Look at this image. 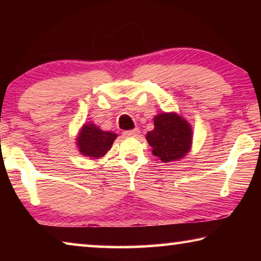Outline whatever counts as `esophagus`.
<instances>
[{"label":"esophagus","mask_w":261,"mask_h":261,"mask_svg":"<svg viewBox=\"0 0 261 261\" xmlns=\"http://www.w3.org/2000/svg\"><path fill=\"white\" fill-rule=\"evenodd\" d=\"M139 129H134V130H130V131H125L124 132V136L126 137H136L139 135Z\"/></svg>","instance_id":"obj_1"}]
</instances>
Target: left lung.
<instances>
[{
    "instance_id": "left-lung-1",
    "label": "left lung",
    "mask_w": 261,
    "mask_h": 261,
    "mask_svg": "<svg viewBox=\"0 0 261 261\" xmlns=\"http://www.w3.org/2000/svg\"><path fill=\"white\" fill-rule=\"evenodd\" d=\"M192 127L177 113H161L154 116V129L148 131L146 140L152 154L162 162L179 161L191 151Z\"/></svg>"
}]
</instances>
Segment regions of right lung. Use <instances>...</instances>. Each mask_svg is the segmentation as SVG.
<instances>
[{"label": "right lung", "instance_id": "obj_1", "mask_svg": "<svg viewBox=\"0 0 261 261\" xmlns=\"http://www.w3.org/2000/svg\"><path fill=\"white\" fill-rule=\"evenodd\" d=\"M116 138L117 135L114 132L101 130L94 123H85L78 132L76 145L82 155L98 160L112 148Z\"/></svg>", "mask_w": 261, "mask_h": 261}]
</instances>
